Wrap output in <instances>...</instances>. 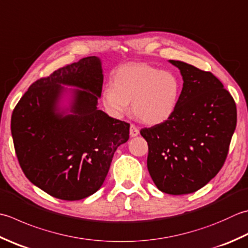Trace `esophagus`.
<instances>
[{"instance_id": "34e87169", "label": "esophagus", "mask_w": 248, "mask_h": 248, "mask_svg": "<svg viewBox=\"0 0 248 248\" xmlns=\"http://www.w3.org/2000/svg\"><path fill=\"white\" fill-rule=\"evenodd\" d=\"M140 134V130L135 127L134 124H131V127H130V135H131V138H134V137H137V135H139Z\"/></svg>"}]
</instances>
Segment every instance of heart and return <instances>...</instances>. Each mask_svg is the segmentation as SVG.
I'll use <instances>...</instances> for the list:
<instances>
[{"instance_id":"1","label":"heart","mask_w":248,"mask_h":248,"mask_svg":"<svg viewBox=\"0 0 248 248\" xmlns=\"http://www.w3.org/2000/svg\"><path fill=\"white\" fill-rule=\"evenodd\" d=\"M110 86L102 93V104L110 116L123 117L132 102L135 117L152 125L171 117L182 92V82L175 73L149 64L120 67L113 74Z\"/></svg>"}]
</instances>
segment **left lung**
Segmentation results:
<instances>
[{
  "label": "left lung",
  "instance_id": "obj_1",
  "mask_svg": "<svg viewBox=\"0 0 248 248\" xmlns=\"http://www.w3.org/2000/svg\"><path fill=\"white\" fill-rule=\"evenodd\" d=\"M183 76L177 108L162 124L140 130L147 140V168L155 185L169 195L205 186L226 161L236 127V106L211 72L170 60Z\"/></svg>",
  "mask_w": 248,
  "mask_h": 248
}]
</instances>
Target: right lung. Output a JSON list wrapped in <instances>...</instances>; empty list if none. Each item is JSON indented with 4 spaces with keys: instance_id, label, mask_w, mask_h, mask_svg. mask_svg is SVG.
Returning <instances> with one entry per match:
<instances>
[{
    "instance_id": "obj_1",
    "label": "right lung",
    "mask_w": 248,
    "mask_h": 248,
    "mask_svg": "<svg viewBox=\"0 0 248 248\" xmlns=\"http://www.w3.org/2000/svg\"><path fill=\"white\" fill-rule=\"evenodd\" d=\"M62 84L80 88L71 91L70 108L63 111ZM102 86L101 60L82 58L33 82L14 108L11 129L19 164L48 195L66 201L93 195L116 149L129 140L128 123L96 108Z\"/></svg>"
}]
</instances>
